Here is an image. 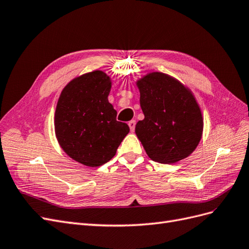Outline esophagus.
I'll return each mask as SVG.
<instances>
[{"label":"esophagus","instance_id":"1","mask_svg":"<svg viewBox=\"0 0 249 249\" xmlns=\"http://www.w3.org/2000/svg\"><path fill=\"white\" fill-rule=\"evenodd\" d=\"M128 125H129L130 130L134 131V128H135V121H134V120H131V121L128 122Z\"/></svg>","mask_w":249,"mask_h":249}]
</instances>
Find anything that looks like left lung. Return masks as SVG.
Masks as SVG:
<instances>
[{
  "mask_svg": "<svg viewBox=\"0 0 249 249\" xmlns=\"http://www.w3.org/2000/svg\"><path fill=\"white\" fill-rule=\"evenodd\" d=\"M145 119L135 133L148 156L159 163H174L190 155L203 132V117L192 93L177 79L153 72L136 83Z\"/></svg>",
  "mask_w": 249,
  "mask_h": 249,
  "instance_id": "1",
  "label": "left lung"
}]
</instances>
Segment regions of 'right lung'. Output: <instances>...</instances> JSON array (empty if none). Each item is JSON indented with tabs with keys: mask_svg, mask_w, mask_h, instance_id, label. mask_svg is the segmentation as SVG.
<instances>
[{
	"mask_svg": "<svg viewBox=\"0 0 249 249\" xmlns=\"http://www.w3.org/2000/svg\"><path fill=\"white\" fill-rule=\"evenodd\" d=\"M110 79L100 70L84 74L64 88L54 114L62 149L75 161L100 166L113 158L129 126L117 121L108 102Z\"/></svg>",
	"mask_w": 249,
	"mask_h": 249,
	"instance_id": "add662e5",
	"label": "right lung"
}]
</instances>
